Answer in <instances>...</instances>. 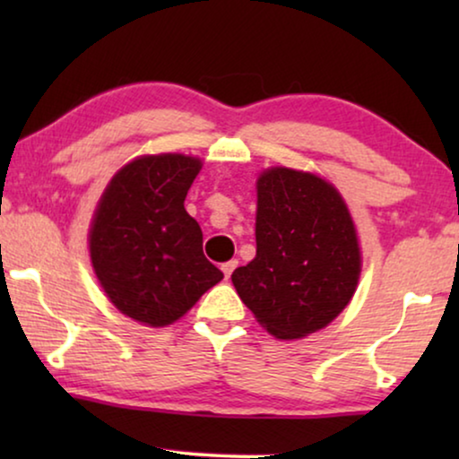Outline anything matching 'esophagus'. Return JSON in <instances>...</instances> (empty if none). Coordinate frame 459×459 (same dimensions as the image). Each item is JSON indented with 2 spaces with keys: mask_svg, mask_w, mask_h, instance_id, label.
Instances as JSON below:
<instances>
[{
  "mask_svg": "<svg viewBox=\"0 0 459 459\" xmlns=\"http://www.w3.org/2000/svg\"><path fill=\"white\" fill-rule=\"evenodd\" d=\"M238 267V261H228V263H223L221 265V272H223V275H225V280H230L231 278V273H234V269Z\"/></svg>",
  "mask_w": 459,
  "mask_h": 459,
  "instance_id": "34e87169",
  "label": "esophagus"
}]
</instances>
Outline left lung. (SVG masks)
Listing matches in <instances>:
<instances>
[{
  "label": "left lung",
  "instance_id": "1",
  "mask_svg": "<svg viewBox=\"0 0 459 459\" xmlns=\"http://www.w3.org/2000/svg\"><path fill=\"white\" fill-rule=\"evenodd\" d=\"M256 256L231 273L238 297L275 338L322 330L353 299L357 231L330 181L273 167L256 179Z\"/></svg>",
  "mask_w": 459,
  "mask_h": 459
}]
</instances>
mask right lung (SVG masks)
<instances>
[{
  "mask_svg": "<svg viewBox=\"0 0 459 459\" xmlns=\"http://www.w3.org/2000/svg\"><path fill=\"white\" fill-rule=\"evenodd\" d=\"M200 167L186 154L140 156L110 179L93 212L90 255L106 297L152 328L186 316L223 278L184 206Z\"/></svg>",
  "mask_w": 459,
  "mask_h": 459,
  "instance_id": "right-lung-1",
  "label": "right lung"
}]
</instances>
